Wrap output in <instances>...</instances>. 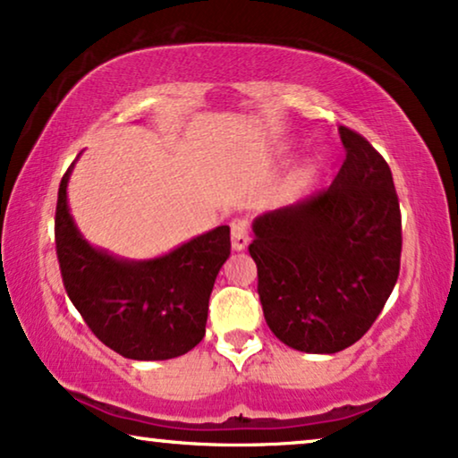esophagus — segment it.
Returning <instances> with one entry per match:
<instances>
[{"mask_svg":"<svg viewBox=\"0 0 458 458\" xmlns=\"http://www.w3.org/2000/svg\"><path fill=\"white\" fill-rule=\"evenodd\" d=\"M248 221H243V218L231 221V248H233L235 252H242V250L248 248Z\"/></svg>","mask_w":458,"mask_h":458,"instance_id":"1","label":"esophagus"}]
</instances>
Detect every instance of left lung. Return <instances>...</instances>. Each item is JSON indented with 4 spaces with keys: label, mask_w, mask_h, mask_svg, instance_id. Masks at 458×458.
<instances>
[{
    "label": "left lung",
    "mask_w": 458,
    "mask_h": 458,
    "mask_svg": "<svg viewBox=\"0 0 458 458\" xmlns=\"http://www.w3.org/2000/svg\"><path fill=\"white\" fill-rule=\"evenodd\" d=\"M346 160L329 190L252 223L267 325L285 346L335 354L367 334L396 285L403 252L392 171L365 137L340 127Z\"/></svg>",
    "instance_id": "1"
}]
</instances>
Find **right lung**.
Instances as JSON below:
<instances>
[{"mask_svg":"<svg viewBox=\"0 0 458 458\" xmlns=\"http://www.w3.org/2000/svg\"><path fill=\"white\" fill-rule=\"evenodd\" d=\"M60 181L55 252L66 293L99 342L124 359L168 360L202 342L215 279L231 254L229 227L202 233L149 260L93 248L81 235Z\"/></svg>","mask_w":458,"mask_h":458,"instance_id":"add662e5","label":"right lung"}]
</instances>
